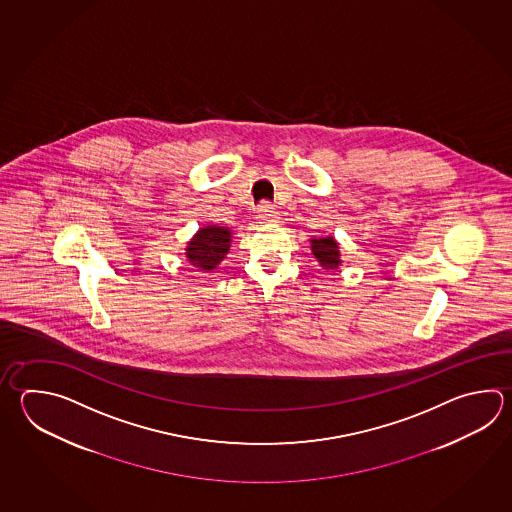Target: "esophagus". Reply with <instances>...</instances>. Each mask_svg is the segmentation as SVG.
<instances>
[{
	"label": "esophagus",
	"mask_w": 512,
	"mask_h": 512,
	"mask_svg": "<svg viewBox=\"0 0 512 512\" xmlns=\"http://www.w3.org/2000/svg\"><path fill=\"white\" fill-rule=\"evenodd\" d=\"M275 219H277V211L270 204H262L261 208L257 209V220L273 222Z\"/></svg>",
	"instance_id": "esophagus-1"
}]
</instances>
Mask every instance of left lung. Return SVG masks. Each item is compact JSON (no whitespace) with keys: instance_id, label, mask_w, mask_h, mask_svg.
I'll use <instances>...</instances> for the list:
<instances>
[{"instance_id":"left-lung-1","label":"left lung","mask_w":512,"mask_h":512,"mask_svg":"<svg viewBox=\"0 0 512 512\" xmlns=\"http://www.w3.org/2000/svg\"><path fill=\"white\" fill-rule=\"evenodd\" d=\"M310 250H312L313 257L319 262V266L326 272H335L343 264L339 242L332 235L312 237L310 239Z\"/></svg>"}]
</instances>
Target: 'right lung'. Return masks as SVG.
<instances>
[{
    "label": "right lung",
    "mask_w": 512,
    "mask_h": 512,
    "mask_svg": "<svg viewBox=\"0 0 512 512\" xmlns=\"http://www.w3.org/2000/svg\"><path fill=\"white\" fill-rule=\"evenodd\" d=\"M233 242V231L228 226L208 224L188 240L186 261L200 270H215L226 259Z\"/></svg>",
    "instance_id": "add662e5"
}]
</instances>
